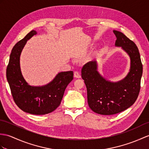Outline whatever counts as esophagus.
<instances>
[{"mask_svg": "<svg viewBox=\"0 0 149 149\" xmlns=\"http://www.w3.org/2000/svg\"><path fill=\"white\" fill-rule=\"evenodd\" d=\"M74 77H75V78H81V77L80 73H79V72H77V71L74 72Z\"/></svg>", "mask_w": 149, "mask_h": 149, "instance_id": "esophagus-1", "label": "esophagus"}]
</instances>
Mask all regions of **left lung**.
<instances>
[{
  "mask_svg": "<svg viewBox=\"0 0 149 149\" xmlns=\"http://www.w3.org/2000/svg\"><path fill=\"white\" fill-rule=\"evenodd\" d=\"M117 38L115 46L120 47L130 58V69L122 80H107L97 70L96 61L83 66L81 76L87 88L88 103L93 112L101 115H113L128 109L135 102L140 89L143 72L136 45L119 31L113 30Z\"/></svg>",
  "mask_w": 149,
  "mask_h": 149,
  "instance_id": "8db88e82",
  "label": "left lung"
}]
</instances>
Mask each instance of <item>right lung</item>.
Segmentation results:
<instances>
[{
  "label": "right lung",
  "mask_w": 149,
  "mask_h": 149,
  "mask_svg": "<svg viewBox=\"0 0 149 149\" xmlns=\"http://www.w3.org/2000/svg\"><path fill=\"white\" fill-rule=\"evenodd\" d=\"M37 33L32 30L13 47L6 77L14 101L19 108L33 115H44L53 112L60 105L65 89L73 80L74 73L61 72L53 81L41 86H31L25 81L21 71L20 55L27 40Z\"/></svg>",
  "instance_id": "obj_1"
}]
</instances>
